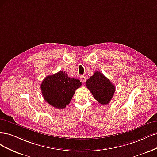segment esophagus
I'll list each match as a JSON object with an SVG mask.
<instances>
[{
  "label": "esophagus",
  "instance_id": "esophagus-1",
  "mask_svg": "<svg viewBox=\"0 0 157 157\" xmlns=\"http://www.w3.org/2000/svg\"><path fill=\"white\" fill-rule=\"evenodd\" d=\"M80 80L83 83H84L86 82V77L84 76V75H81L80 76Z\"/></svg>",
  "mask_w": 157,
  "mask_h": 157
}]
</instances>
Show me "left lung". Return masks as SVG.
<instances>
[{
    "label": "left lung",
    "instance_id": "left-lung-1",
    "mask_svg": "<svg viewBox=\"0 0 157 157\" xmlns=\"http://www.w3.org/2000/svg\"><path fill=\"white\" fill-rule=\"evenodd\" d=\"M87 89L99 103L106 105L109 103L115 88L110 80L100 72H95L85 83Z\"/></svg>",
    "mask_w": 157,
    "mask_h": 157
}]
</instances>
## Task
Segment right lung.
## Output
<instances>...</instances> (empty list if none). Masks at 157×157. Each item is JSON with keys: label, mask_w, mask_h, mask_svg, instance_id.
Masks as SVG:
<instances>
[{"label": "right lung", "mask_w": 157, "mask_h": 157, "mask_svg": "<svg viewBox=\"0 0 157 157\" xmlns=\"http://www.w3.org/2000/svg\"><path fill=\"white\" fill-rule=\"evenodd\" d=\"M81 85L79 79L70 78L65 72L59 71L43 80L41 90L48 104L55 108L63 109L69 104L75 90Z\"/></svg>", "instance_id": "add662e5"}]
</instances>
